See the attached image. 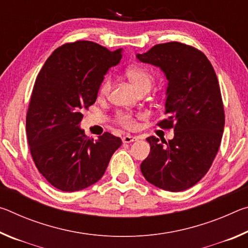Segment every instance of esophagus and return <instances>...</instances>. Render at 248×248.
Returning a JSON list of instances; mask_svg holds the SVG:
<instances>
[{"instance_id":"1","label":"esophagus","mask_w":248,"mask_h":248,"mask_svg":"<svg viewBox=\"0 0 248 248\" xmlns=\"http://www.w3.org/2000/svg\"><path fill=\"white\" fill-rule=\"evenodd\" d=\"M133 141H137V138L133 136H130V134H127V136H124L123 138L124 143H130V142H133Z\"/></svg>"}]
</instances>
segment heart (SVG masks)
<instances>
[{
    "label": "heart",
    "mask_w": 248,
    "mask_h": 248,
    "mask_svg": "<svg viewBox=\"0 0 248 248\" xmlns=\"http://www.w3.org/2000/svg\"><path fill=\"white\" fill-rule=\"evenodd\" d=\"M125 78L129 79V82L132 84L134 89H136L139 93L141 92H148L153 83V75L151 74L150 71L144 68V66H129L125 70ZM111 89V79L109 77L105 78L99 87V96L100 97H105L109 94V91ZM118 123L123 124L125 128H133L134 119L131 114H119L118 115Z\"/></svg>",
    "instance_id": "b5f03b06"
}]
</instances>
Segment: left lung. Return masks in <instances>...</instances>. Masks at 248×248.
<instances>
[{"label": "left lung", "instance_id": "left-lung-1", "mask_svg": "<svg viewBox=\"0 0 248 248\" xmlns=\"http://www.w3.org/2000/svg\"><path fill=\"white\" fill-rule=\"evenodd\" d=\"M137 59L161 69L167 83L161 128H174L169 142L149 137V156L141 171L150 184L167 191H183L207 174L219 151L224 108L217 74L198 49L171 41L154 46Z\"/></svg>", "mask_w": 248, "mask_h": 248}]
</instances>
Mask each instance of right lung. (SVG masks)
<instances>
[{"mask_svg": "<svg viewBox=\"0 0 248 248\" xmlns=\"http://www.w3.org/2000/svg\"><path fill=\"white\" fill-rule=\"evenodd\" d=\"M92 41H75L54 50L33 85L26 132L40 174L62 191H78L103 177L121 139L105 132L90 139L79 128L82 110L97 98L104 77L123 58Z\"/></svg>", "mask_w": 248, "mask_h": 248, "instance_id": "add662e5", "label": "right lung"}]
</instances>
